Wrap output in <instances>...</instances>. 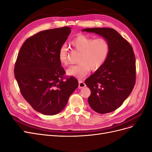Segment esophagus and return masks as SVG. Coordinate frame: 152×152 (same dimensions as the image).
Returning a JSON list of instances; mask_svg holds the SVG:
<instances>
[{"instance_id":"1","label":"esophagus","mask_w":152,"mask_h":152,"mask_svg":"<svg viewBox=\"0 0 152 152\" xmlns=\"http://www.w3.org/2000/svg\"><path fill=\"white\" fill-rule=\"evenodd\" d=\"M86 86V85L83 81H82V80L79 81V89L84 88V87H85Z\"/></svg>"}]
</instances>
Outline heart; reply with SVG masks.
<instances>
[{"label": "heart", "mask_w": 152, "mask_h": 152, "mask_svg": "<svg viewBox=\"0 0 152 152\" xmlns=\"http://www.w3.org/2000/svg\"><path fill=\"white\" fill-rule=\"evenodd\" d=\"M72 47L80 53L79 65L68 68L66 75L70 77L83 78L90 70L96 71L107 60L110 52V45L107 40L102 38L93 39L84 35H79L72 40ZM59 61L64 65L68 63L67 49L62 46L58 51Z\"/></svg>", "instance_id": "heart-1"}]
</instances>
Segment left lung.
I'll return each instance as SVG.
<instances>
[{
  "label": "left lung",
  "instance_id": "8db88e82",
  "mask_svg": "<svg viewBox=\"0 0 152 152\" xmlns=\"http://www.w3.org/2000/svg\"><path fill=\"white\" fill-rule=\"evenodd\" d=\"M82 31L103 37L110 45L107 60L85 80L91 93L88 103L99 113L112 112L121 107L132 92L136 80V59L132 48L113 28H85Z\"/></svg>",
  "mask_w": 152,
  "mask_h": 152
}]
</instances>
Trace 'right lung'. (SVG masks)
Listing matches in <instances>:
<instances>
[{"instance_id": "right-lung-1", "label": "right lung", "mask_w": 152, "mask_h": 152, "mask_svg": "<svg viewBox=\"0 0 152 152\" xmlns=\"http://www.w3.org/2000/svg\"><path fill=\"white\" fill-rule=\"evenodd\" d=\"M71 30L65 26L40 31L23 44L18 55L15 76L21 94L36 111L54 115L64 109L70 96L79 86L65 73L58 51Z\"/></svg>"}]
</instances>
